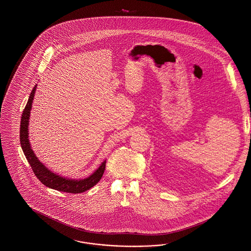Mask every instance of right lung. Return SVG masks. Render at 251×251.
<instances>
[{"mask_svg": "<svg viewBox=\"0 0 251 251\" xmlns=\"http://www.w3.org/2000/svg\"><path fill=\"white\" fill-rule=\"evenodd\" d=\"M37 89V85L34 86L33 90L30 93L29 99L26 103V106L24 109L22 118H21V125H20V144L25 155V158L29 163L31 168L34 174L37 176L38 180L46 187L53 190H60L68 193H82L85 190H88L94 187L97 183H99L102 176L104 174L106 168V160L101 163L99 168L95 170L91 175L85 178L81 179H73L67 178L65 176L58 175L55 172H52L50 169L45 167V165L38 160V157L35 154L34 151L31 148L30 142L28 139V125L30 120V111L32 109V103L35 97V93Z\"/></svg>", "mask_w": 251, "mask_h": 251, "instance_id": "1", "label": "right lung"}]
</instances>
